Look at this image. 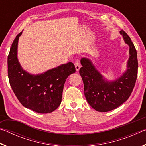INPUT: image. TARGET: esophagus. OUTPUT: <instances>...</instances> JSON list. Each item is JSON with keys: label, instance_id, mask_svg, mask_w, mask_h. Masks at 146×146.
<instances>
[{"label": "esophagus", "instance_id": "obj_1", "mask_svg": "<svg viewBox=\"0 0 146 146\" xmlns=\"http://www.w3.org/2000/svg\"><path fill=\"white\" fill-rule=\"evenodd\" d=\"M75 69H76V71H79V70H80V63H79V62L78 61H76V62H75Z\"/></svg>", "mask_w": 146, "mask_h": 146}]
</instances>
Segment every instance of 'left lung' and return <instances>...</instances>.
<instances>
[{
  "label": "left lung",
  "mask_w": 146,
  "mask_h": 146,
  "mask_svg": "<svg viewBox=\"0 0 146 146\" xmlns=\"http://www.w3.org/2000/svg\"><path fill=\"white\" fill-rule=\"evenodd\" d=\"M120 33L129 46V58L127 70L117 80H106L90 59L82 58L80 60L82 67L79 73L84 82L86 100L94 110L99 112L110 111L125 102L130 97L137 78V50L128 35L123 30L120 31Z\"/></svg>",
  "instance_id": "obj_1"
}]
</instances>
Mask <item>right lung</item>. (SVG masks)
Instances as JSON below:
<instances>
[{"mask_svg":"<svg viewBox=\"0 0 146 146\" xmlns=\"http://www.w3.org/2000/svg\"><path fill=\"white\" fill-rule=\"evenodd\" d=\"M17 35L8 57L9 84L21 104L38 113L53 112L60 106L66 78L75 72L72 62H68L39 75H31L22 68L17 58L19 36Z\"/></svg>","mask_w":146,"mask_h":146,"instance_id":"right-lung-1","label":"right lung"}]
</instances>
